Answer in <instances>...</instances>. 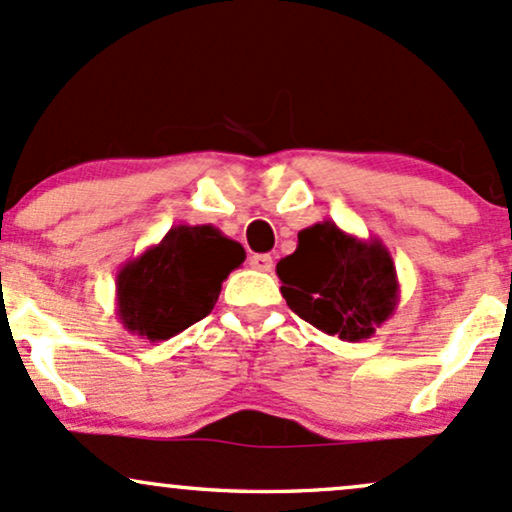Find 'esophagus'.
Wrapping results in <instances>:
<instances>
[{
    "instance_id": "34e87169",
    "label": "esophagus",
    "mask_w": 512,
    "mask_h": 512,
    "mask_svg": "<svg viewBox=\"0 0 512 512\" xmlns=\"http://www.w3.org/2000/svg\"><path fill=\"white\" fill-rule=\"evenodd\" d=\"M251 266L256 270H261V273H270L273 270V256L270 254H254L251 256Z\"/></svg>"
}]
</instances>
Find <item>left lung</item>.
Masks as SVG:
<instances>
[{"instance_id":"8db88e82","label":"left lung","mask_w":512,"mask_h":512,"mask_svg":"<svg viewBox=\"0 0 512 512\" xmlns=\"http://www.w3.org/2000/svg\"><path fill=\"white\" fill-rule=\"evenodd\" d=\"M297 251L280 258L282 297L306 323L340 340H369L400 302V282L386 244L359 239L335 222L297 234Z\"/></svg>"}]
</instances>
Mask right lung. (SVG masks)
<instances>
[{"label": "right lung", "instance_id": "add662e5", "mask_svg": "<svg viewBox=\"0 0 512 512\" xmlns=\"http://www.w3.org/2000/svg\"><path fill=\"white\" fill-rule=\"evenodd\" d=\"M244 258L242 244L218 227L174 225L158 244L119 268V321L150 342L174 338L213 311L222 280Z\"/></svg>", "mask_w": 512, "mask_h": 512}]
</instances>
